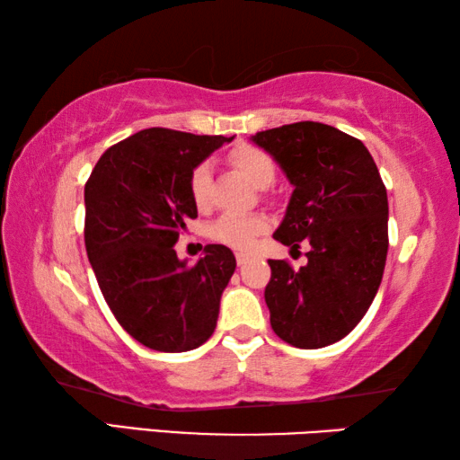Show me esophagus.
<instances>
[{
	"label": "esophagus",
	"instance_id": "obj_1",
	"mask_svg": "<svg viewBox=\"0 0 460 460\" xmlns=\"http://www.w3.org/2000/svg\"><path fill=\"white\" fill-rule=\"evenodd\" d=\"M249 258H252V255L245 253V252H237V253H235V260H237L239 266H243V263H247Z\"/></svg>",
	"mask_w": 460,
	"mask_h": 460
}]
</instances>
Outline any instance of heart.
I'll use <instances>...</instances> for the list:
<instances>
[{
    "instance_id": "1",
    "label": "heart",
    "mask_w": 460,
    "mask_h": 460,
    "mask_svg": "<svg viewBox=\"0 0 460 460\" xmlns=\"http://www.w3.org/2000/svg\"><path fill=\"white\" fill-rule=\"evenodd\" d=\"M229 162L243 174L255 189H268L276 178V164L268 152L261 147L241 144L229 152ZM208 189H211V168L208 164L194 166L189 178L190 199L199 208L208 205ZM270 221L266 215L249 213V215H223L208 227V235L217 243L227 245L237 252L252 249L255 239L263 231H268Z\"/></svg>"
}]
</instances>
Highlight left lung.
I'll list each match as a JSON object with an SVG mask.
<instances>
[{
    "instance_id": "8db88e82",
    "label": "left lung",
    "mask_w": 460,
    "mask_h": 460,
    "mask_svg": "<svg viewBox=\"0 0 460 460\" xmlns=\"http://www.w3.org/2000/svg\"><path fill=\"white\" fill-rule=\"evenodd\" d=\"M294 186L274 239L310 245L294 270L270 260L266 286L271 329L298 349H321L351 332L367 313L387 258V192L363 142L332 126L300 121L258 131Z\"/></svg>"
}]
</instances>
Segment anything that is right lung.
I'll return each mask as SVG.
<instances>
[{"mask_svg":"<svg viewBox=\"0 0 460 460\" xmlns=\"http://www.w3.org/2000/svg\"><path fill=\"white\" fill-rule=\"evenodd\" d=\"M229 142L142 129L109 147L84 184V245L101 292L123 329L154 351H192L215 332L235 255L207 245L189 263L174 245L197 217L190 172Z\"/></svg>","mask_w":460,"mask_h":460,"instance_id":"right-lung-1","label":"right lung"}]
</instances>
